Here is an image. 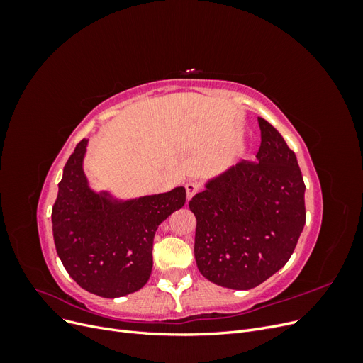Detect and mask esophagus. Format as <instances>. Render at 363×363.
I'll return each mask as SVG.
<instances>
[{"label":"esophagus","instance_id":"1","mask_svg":"<svg viewBox=\"0 0 363 363\" xmlns=\"http://www.w3.org/2000/svg\"><path fill=\"white\" fill-rule=\"evenodd\" d=\"M200 191V184L195 183V182H188L186 183V196H188V200H191L192 196Z\"/></svg>","mask_w":363,"mask_h":363}]
</instances>
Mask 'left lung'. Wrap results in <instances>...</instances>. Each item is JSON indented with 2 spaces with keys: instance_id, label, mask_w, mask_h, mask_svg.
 Listing matches in <instances>:
<instances>
[{
  "instance_id": "8db88e82",
  "label": "left lung",
  "mask_w": 363,
  "mask_h": 363,
  "mask_svg": "<svg viewBox=\"0 0 363 363\" xmlns=\"http://www.w3.org/2000/svg\"><path fill=\"white\" fill-rule=\"evenodd\" d=\"M257 121L256 162L207 179L189 201L196 267L228 289L256 288L286 265L306 224V186L295 152L276 127Z\"/></svg>"
}]
</instances>
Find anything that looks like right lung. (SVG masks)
Wrapping results in <instances>:
<instances>
[{"label": "right lung", "instance_id": "1", "mask_svg": "<svg viewBox=\"0 0 363 363\" xmlns=\"http://www.w3.org/2000/svg\"><path fill=\"white\" fill-rule=\"evenodd\" d=\"M89 139L75 147L63 168L52 206V236L65 269L84 291L118 298L139 291L152 269L157 227L186 201V189L119 199L94 189L84 174Z\"/></svg>", "mask_w": 363, "mask_h": 363}]
</instances>
